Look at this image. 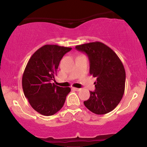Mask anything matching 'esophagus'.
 Masks as SVG:
<instances>
[{"instance_id": "esophagus-1", "label": "esophagus", "mask_w": 147, "mask_h": 147, "mask_svg": "<svg viewBox=\"0 0 147 147\" xmlns=\"http://www.w3.org/2000/svg\"><path fill=\"white\" fill-rule=\"evenodd\" d=\"M72 89H73L74 90H76V91H79L81 90V88H72Z\"/></svg>"}]
</instances>
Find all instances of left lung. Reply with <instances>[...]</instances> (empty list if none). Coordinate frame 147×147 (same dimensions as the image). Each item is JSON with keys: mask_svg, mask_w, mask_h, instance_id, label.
Instances as JSON below:
<instances>
[{"mask_svg": "<svg viewBox=\"0 0 147 147\" xmlns=\"http://www.w3.org/2000/svg\"><path fill=\"white\" fill-rule=\"evenodd\" d=\"M86 53L90 61V74L97 78L95 90L84 102L86 107L97 115L112 111L122 99L125 90L126 72L122 62L112 49L96 41L75 47Z\"/></svg>", "mask_w": 147, "mask_h": 147, "instance_id": "left-lung-1", "label": "left lung"}]
</instances>
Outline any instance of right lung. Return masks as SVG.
I'll list each match as a JSON object with an SVG mask.
<instances>
[{
	"label": "right lung",
	"mask_w": 147,
	"mask_h": 147,
	"mask_svg": "<svg viewBox=\"0 0 147 147\" xmlns=\"http://www.w3.org/2000/svg\"><path fill=\"white\" fill-rule=\"evenodd\" d=\"M71 48L45 45L30 57L25 67L22 86L32 107L40 114L53 115L61 110L70 88L56 86L55 77L60 61Z\"/></svg>",
	"instance_id": "obj_1"
}]
</instances>
